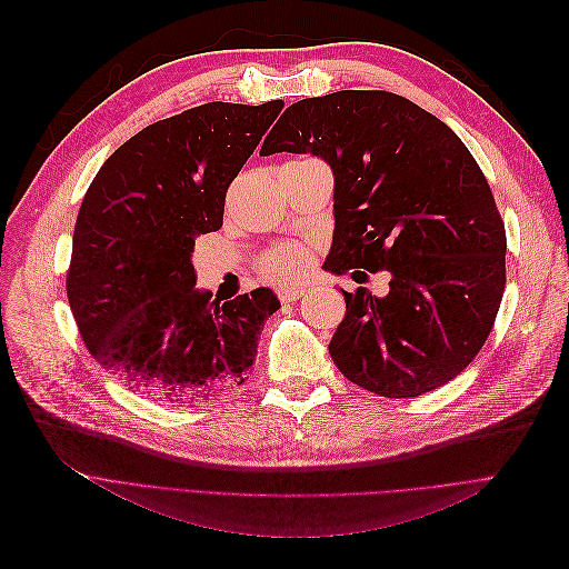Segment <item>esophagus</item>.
Masks as SVG:
<instances>
[{"mask_svg":"<svg viewBox=\"0 0 569 569\" xmlns=\"http://www.w3.org/2000/svg\"><path fill=\"white\" fill-rule=\"evenodd\" d=\"M303 297V287H282L278 289V299L282 303H289V301H299Z\"/></svg>","mask_w":569,"mask_h":569,"instance_id":"obj_1","label":"esophagus"}]
</instances>
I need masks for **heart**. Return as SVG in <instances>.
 Masks as SVG:
<instances>
[{
	"label": "heart",
	"mask_w": 569,
	"mask_h": 569,
	"mask_svg": "<svg viewBox=\"0 0 569 569\" xmlns=\"http://www.w3.org/2000/svg\"><path fill=\"white\" fill-rule=\"evenodd\" d=\"M313 263V249L303 242H282L266 251L258 261V270L266 280L287 284L303 278Z\"/></svg>",
	"instance_id": "obj_1"
}]
</instances>
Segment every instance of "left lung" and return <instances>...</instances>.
I'll return each instance as SVG.
<instances>
[{
	"label": "left lung",
	"mask_w": 569,
	"mask_h": 569,
	"mask_svg": "<svg viewBox=\"0 0 569 569\" xmlns=\"http://www.w3.org/2000/svg\"><path fill=\"white\" fill-rule=\"evenodd\" d=\"M278 151L335 170L325 270L391 272L385 299L343 291L335 366L387 399L451 382L485 347L506 289V226L470 149L406 97L341 90L291 104L261 147Z\"/></svg>",
	"instance_id": "1"
}]
</instances>
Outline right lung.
<instances>
[{"label":"right lung","instance_id":"1","mask_svg":"<svg viewBox=\"0 0 569 569\" xmlns=\"http://www.w3.org/2000/svg\"><path fill=\"white\" fill-rule=\"evenodd\" d=\"M284 101H209L120 144L76 220L66 295L88 351L134 389L170 403L242 385L280 301L197 291L194 237L222 228L226 194Z\"/></svg>","mask_w":569,"mask_h":569}]
</instances>
